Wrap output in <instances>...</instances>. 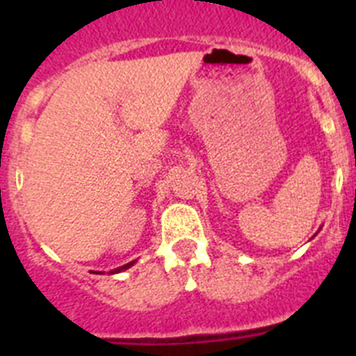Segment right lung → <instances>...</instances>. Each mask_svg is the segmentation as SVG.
<instances>
[{
  "label": "right lung",
  "mask_w": 356,
  "mask_h": 356,
  "mask_svg": "<svg viewBox=\"0 0 356 356\" xmlns=\"http://www.w3.org/2000/svg\"><path fill=\"white\" fill-rule=\"evenodd\" d=\"M135 264V260L134 262H128V264H124V266H121V267H118V269H114V271H110V275H114V273H121V271H124V269H128V267H131Z\"/></svg>",
  "instance_id": "add662e5"
}]
</instances>
